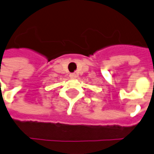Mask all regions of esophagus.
<instances>
[{"label":"esophagus","mask_w":154,"mask_h":154,"mask_svg":"<svg viewBox=\"0 0 154 154\" xmlns=\"http://www.w3.org/2000/svg\"><path fill=\"white\" fill-rule=\"evenodd\" d=\"M69 77L71 79H75V78L77 77V75H76V74H75V73H73V74H70Z\"/></svg>","instance_id":"1"}]
</instances>
